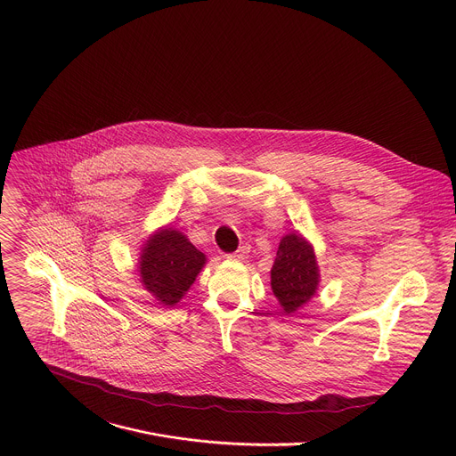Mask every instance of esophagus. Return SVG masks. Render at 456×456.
Here are the masks:
<instances>
[{
	"label": "esophagus",
	"instance_id": "esophagus-1",
	"mask_svg": "<svg viewBox=\"0 0 456 456\" xmlns=\"http://www.w3.org/2000/svg\"><path fill=\"white\" fill-rule=\"evenodd\" d=\"M247 253H249V247L247 245H241L238 251H234V253H231V255H225V258L227 260H245V256H247Z\"/></svg>",
	"mask_w": 456,
	"mask_h": 456
}]
</instances>
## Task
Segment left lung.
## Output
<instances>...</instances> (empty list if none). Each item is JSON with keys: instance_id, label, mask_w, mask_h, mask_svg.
Here are the masks:
<instances>
[{"instance_id": "8db88e82", "label": "left lung", "mask_w": 456, "mask_h": 456, "mask_svg": "<svg viewBox=\"0 0 456 456\" xmlns=\"http://www.w3.org/2000/svg\"><path fill=\"white\" fill-rule=\"evenodd\" d=\"M318 276L313 247L300 234L281 238L271 269V287L285 313H295L311 300Z\"/></svg>"}]
</instances>
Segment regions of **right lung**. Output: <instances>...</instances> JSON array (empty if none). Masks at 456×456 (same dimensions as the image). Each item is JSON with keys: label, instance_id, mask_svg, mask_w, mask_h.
I'll return each mask as SVG.
<instances>
[{"label": "right lung", "instance_id": "right-lung-1", "mask_svg": "<svg viewBox=\"0 0 456 456\" xmlns=\"http://www.w3.org/2000/svg\"><path fill=\"white\" fill-rule=\"evenodd\" d=\"M205 264V255L178 231L163 229L143 249L140 276L149 293L165 305H175L187 293Z\"/></svg>", "mask_w": 456, "mask_h": 456}]
</instances>
